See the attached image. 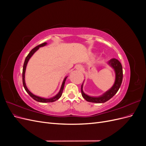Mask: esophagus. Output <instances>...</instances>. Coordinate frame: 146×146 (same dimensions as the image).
<instances>
[{
    "label": "esophagus",
    "instance_id": "esophagus-1",
    "mask_svg": "<svg viewBox=\"0 0 146 146\" xmlns=\"http://www.w3.org/2000/svg\"><path fill=\"white\" fill-rule=\"evenodd\" d=\"M76 69H78V70H81V69H82V66H81L80 65H77V66H76Z\"/></svg>",
    "mask_w": 146,
    "mask_h": 146
}]
</instances>
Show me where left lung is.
I'll use <instances>...</instances> for the list:
<instances>
[{
	"label": "left lung",
	"mask_w": 146,
	"mask_h": 146,
	"mask_svg": "<svg viewBox=\"0 0 146 146\" xmlns=\"http://www.w3.org/2000/svg\"><path fill=\"white\" fill-rule=\"evenodd\" d=\"M108 64L114 69L116 74L115 82H114L113 86L110 88L108 91L105 92V93L101 96L91 97L86 95L85 93H84V92L83 91V83L81 87L82 95L83 96V98L86 101L93 103H104L105 102H107L111 98H112L118 91L119 88H120L121 85L123 78V71L122 64L116 58H112L108 62Z\"/></svg>",
	"instance_id": "1"
}]
</instances>
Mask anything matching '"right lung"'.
Returning a JSON list of instances; mask_svg holds the SVG:
<instances>
[{"label":"right lung","instance_id":"right-lung-1","mask_svg":"<svg viewBox=\"0 0 146 146\" xmlns=\"http://www.w3.org/2000/svg\"><path fill=\"white\" fill-rule=\"evenodd\" d=\"M47 44V42H44V43H42L41 44H39L38 46H37L36 47H35V48H33V49L31 50L29 54H28V55L27 56V57L25 58V61H24V66H23V86L25 88V91H27V93L30 95V96L31 97V98H32L34 100H35L37 102H42V103H47V102H55V100H58V99L60 98V97L61 96V95H62V93H63V89H64V84H65V82H66V78H67L68 77H66L64 79V80L63 82V83H62V85H61V89H60V91H59V92L58 94H57L55 96H54V98H50V99H45V98H41V97H38L37 96H35L33 94H32V92H31L29 90L28 88H27V86H26L25 85V69H26V67H27V63L29 60H30V58H31V56H32L33 54L34 53L36 52V50H38L39 49V47H43L44 46Z\"/></svg>","mask_w":146,"mask_h":146}]
</instances>
